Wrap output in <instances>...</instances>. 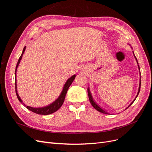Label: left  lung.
Wrapping results in <instances>:
<instances>
[{
  "label": "left lung",
  "instance_id": "obj_1",
  "mask_svg": "<svg viewBox=\"0 0 152 152\" xmlns=\"http://www.w3.org/2000/svg\"><path fill=\"white\" fill-rule=\"evenodd\" d=\"M134 57H135V58H136V61H137V59H136V57L135 56V55H134ZM137 64H138V63H137ZM138 67H139V69L140 70V66H139V65H138ZM140 87H141V77H140V87H139L138 93H137V96H136V98H137V96H138V94H139V93H140ZM87 93H88L89 99L90 103H91V104H92V106H93V107L96 110H97L98 111H99V112H102V113H104V114H108V112H107V111H106L105 110H104L103 108H102V107H100V106H99L97 103H96L95 101L93 99V97H92V95H91V92H90V90H89V88H87ZM135 99H134V101H133V102L130 104V105H129V106H131V105L133 103V102H134ZM129 106L128 107H129ZM128 107H127V108H128Z\"/></svg>",
  "mask_w": 152,
  "mask_h": 152
}]
</instances>
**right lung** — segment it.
I'll return each mask as SVG.
<instances>
[{
    "label": "right lung",
    "mask_w": 152,
    "mask_h": 152,
    "mask_svg": "<svg viewBox=\"0 0 152 152\" xmlns=\"http://www.w3.org/2000/svg\"><path fill=\"white\" fill-rule=\"evenodd\" d=\"M25 49H26V47H25L23 48V52H22V54L21 55V56L20 57L19 59H18V61L17 63L16 67V70H15V89H16V96H17V97H18V99L25 106V107L27 109L30 110V111L33 112H34L35 113H37V114H39V115H49V114H51V113H54L55 112H56L57 110L62 106V104H63V103L64 102V101H65V96H66V94L67 93V91H68V89L69 88V87H70V85L72 84L73 81L74 80L75 77V75H73L72 77H70V79H69L66 81L65 86H64V87H63V91L61 92L60 96H59V98L56 101H55V102H54L51 104H50L46 106V107H40V108H33V107H28V106L25 105L24 103H23V102L21 101V98H20L19 95H18V94L17 93V90H16V73L17 68H18V65H19V63H20V62L21 61L23 54V53L25 52Z\"/></svg>",
    "instance_id": "obj_1"
}]
</instances>
